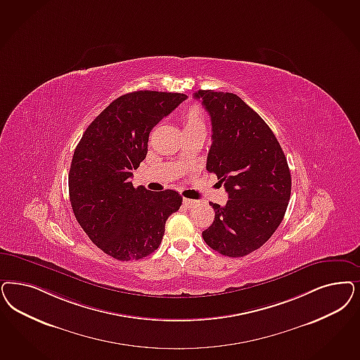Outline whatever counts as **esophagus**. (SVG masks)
Listing matches in <instances>:
<instances>
[{"instance_id":"obj_1","label":"esophagus","mask_w":360,"mask_h":360,"mask_svg":"<svg viewBox=\"0 0 360 360\" xmlns=\"http://www.w3.org/2000/svg\"><path fill=\"white\" fill-rule=\"evenodd\" d=\"M197 203H198V202L194 200V199L184 198V205L187 206V207H193V206H195Z\"/></svg>"}]
</instances>
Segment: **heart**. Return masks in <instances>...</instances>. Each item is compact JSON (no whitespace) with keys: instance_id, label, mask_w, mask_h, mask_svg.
<instances>
[{"instance_id":"obj_1","label":"heart","mask_w":360,"mask_h":360,"mask_svg":"<svg viewBox=\"0 0 360 360\" xmlns=\"http://www.w3.org/2000/svg\"><path fill=\"white\" fill-rule=\"evenodd\" d=\"M185 127H194V126H205V115L203 110L199 108L198 105H193L187 109L185 115Z\"/></svg>"}]
</instances>
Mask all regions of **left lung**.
Here are the masks:
<instances>
[{
	"label": "left lung",
	"mask_w": 360,
	"mask_h": 360,
	"mask_svg": "<svg viewBox=\"0 0 360 360\" xmlns=\"http://www.w3.org/2000/svg\"><path fill=\"white\" fill-rule=\"evenodd\" d=\"M212 127L206 169L229 193L210 202L214 221L202 236L219 254L239 258L262 248L283 221L291 194L285 153L271 129L236 94L198 90Z\"/></svg>",
	"instance_id": "8db88e82"
}]
</instances>
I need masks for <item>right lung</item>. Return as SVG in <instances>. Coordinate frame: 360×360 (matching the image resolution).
Returning a JSON list of instances; mask_svg holds the SVG:
<instances>
[{
    "mask_svg": "<svg viewBox=\"0 0 360 360\" xmlns=\"http://www.w3.org/2000/svg\"><path fill=\"white\" fill-rule=\"evenodd\" d=\"M186 94L139 90L114 99L87 126L75 150L69 195L90 240L118 261L142 259L161 245L167 218L179 210L174 190L133 186L146 158L150 131Z\"/></svg>",
    "mask_w": 360,
    "mask_h": 360,
    "instance_id": "1",
    "label": "right lung"
}]
</instances>
